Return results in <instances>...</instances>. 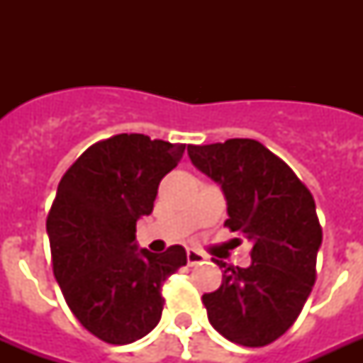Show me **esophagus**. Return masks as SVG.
<instances>
[{
	"label": "esophagus",
	"mask_w": 363,
	"mask_h": 363,
	"mask_svg": "<svg viewBox=\"0 0 363 363\" xmlns=\"http://www.w3.org/2000/svg\"><path fill=\"white\" fill-rule=\"evenodd\" d=\"M186 259H188V265H198V264H205V259H207V256H205L203 252H199V250H196V248H188V250H186Z\"/></svg>",
	"instance_id": "1"
}]
</instances>
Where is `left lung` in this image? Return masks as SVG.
Returning <instances> with one entry per match:
<instances>
[{
    "label": "left lung",
    "instance_id": "1",
    "mask_svg": "<svg viewBox=\"0 0 363 363\" xmlns=\"http://www.w3.org/2000/svg\"><path fill=\"white\" fill-rule=\"evenodd\" d=\"M192 164L222 186L224 226L252 241L248 267H224L218 290L203 294L216 332L242 347L279 339L303 309L316 281L322 226L313 194L269 148L254 139L188 145Z\"/></svg>",
    "mask_w": 363,
    "mask_h": 363
}]
</instances>
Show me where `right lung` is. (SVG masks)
I'll list each match as a JSON object with an SVG mask.
<instances>
[{"label": "right lung", "mask_w": 363, "mask_h": 363, "mask_svg": "<svg viewBox=\"0 0 363 363\" xmlns=\"http://www.w3.org/2000/svg\"><path fill=\"white\" fill-rule=\"evenodd\" d=\"M182 152L179 143L121 133L88 147L60 181L47 216L54 277L77 320L105 343H133L154 330L164 281L186 265L181 245L152 254L133 242Z\"/></svg>", "instance_id": "right-lung-1"}]
</instances>
